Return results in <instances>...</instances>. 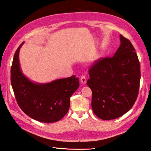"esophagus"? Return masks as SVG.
I'll return each instance as SVG.
<instances>
[{
  "mask_svg": "<svg viewBox=\"0 0 151 151\" xmlns=\"http://www.w3.org/2000/svg\"><path fill=\"white\" fill-rule=\"evenodd\" d=\"M86 81H87V80H86L85 76H82L81 77V83L84 84L86 83Z\"/></svg>",
  "mask_w": 151,
  "mask_h": 151,
  "instance_id": "1",
  "label": "esophagus"
}]
</instances>
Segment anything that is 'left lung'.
<instances>
[{
  "label": "left lung",
  "instance_id": "left-lung-1",
  "mask_svg": "<svg viewBox=\"0 0 151 151\" xmlns=\"http://www.w3.org/2000/svg\"><path fill=\"white\" fill-rule=\"evenodd\" d=\"M120 45L112 57L99 59L89 70L94 113L103 120L115 119L133 106L138 96L140 67L130 41L120 35Z\"/></svg>",
  "mask_w": 151,
  "mask_h": 151
}]
</instances>
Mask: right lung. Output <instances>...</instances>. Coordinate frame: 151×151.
<instances>
[{
  "label": "right lung",
  "instance_id": "right-lung-1",
  "mask_svg": "<svg viewBox=\"0 0 151 151\" xmlns=\"http://www.w3.org/2000/svg\"><path fill=\"white\" fill-rule=\"evenodd\" d=\"M24 42L18 47L13 58L11 81L17 103L27 115L43 123L61 120L68 111L70 98L79 87L76 76L55 80L49 83H36L22 73L19 53Z\"/></svg>",
  "mask_w": 151,
  "mask_h": 151
}]
</instances>
